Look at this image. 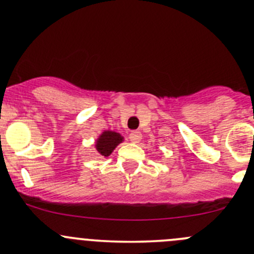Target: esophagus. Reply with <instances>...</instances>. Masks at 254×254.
Masks as SVG:
<instances>
[{
    "instance_id": "34e87169",
    "label": "esophagus",
    "mask_w": 254,
    "mask_h": 254,
    "mask_svg": "<svg viewBox=\"0 0 254 254\" xmlns=\"http://www.w3.org/2000/svg\"><path fill=\"white\" fill-rule=\"evenodd\" d=\"M129 138L132 143H138L142 138V133L140 131H132V132H130Z\"/></svg>"
}]
</instances>
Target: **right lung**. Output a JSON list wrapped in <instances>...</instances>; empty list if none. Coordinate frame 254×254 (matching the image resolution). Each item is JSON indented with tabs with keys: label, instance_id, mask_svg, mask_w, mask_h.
Listing matches in <instances>:
<instances>
[{
	"label": "right lung",
	"instance_id": "obj_1",
	"mask_svg": "<svg viewBox=\"0 0 254 254\" xmlns=\"http://www.w3.org/2000/svg\"><path fill=\"white\" fill-rule=\"evenodd\" d=\"M124 141V137L121 133L111 130H105L101 135L97 137L95 142V148L102 157H110L116 147Z\"/></svg>",
	"mask_w": 254,
	"mask_h": 254
}]
</instances>
